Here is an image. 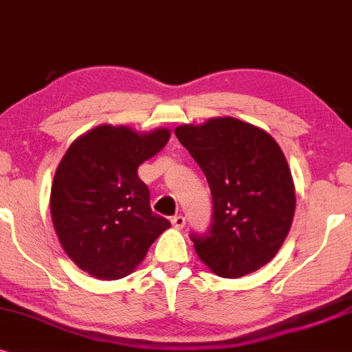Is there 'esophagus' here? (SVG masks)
<instances>
[{
    "label": "esophagus",
    "instance_id": "esophagus-1",
    "mask_svg": "<svg viewBox=\"0 0 352 352\" xmlns=\"http://www.w3.org/2000/svg\"><path fill=\"white\" fill-rule=\"evenodd\" d=\"M185 223H186V220L184 215H175V217H172V225L175 228H184Z\"/></svg>",
    "mask_w": 352,
    "mask_h": 352
}]
</instances>
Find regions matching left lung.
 <instances>
[{
    "label": "left lung",
    "instance_id": "obj_1",
    "mask_svg": "<svg viewBox=\"0 0 352 352\" xmlns=\"http://www.w3.org/2000/svg\"><path fill=\"white\" fill-rule=\"evenodd\" d=\"M212 195L208 233H193L196 254L223 278H238L274 259L292 228L296 195L278 143L233 117L175 129Z\"/></svg>",
    "mask_w": 352,
    "mask_h": 352
}]
</instances>
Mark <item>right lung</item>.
Listing matches in <instances>:
<instances>
[{"label": "right lung", "mask_w": 352, "mask_h": 352, "mask_svg": "<svg viewBox=\"0 0 352 352\" xmlns=\"http://www.w3.org/2000/svg\"><path fill=\"white\" fill-rule=\"evenodd\" d=\"M168 138V129L138 133L127 125H98L60 159L51 186V219L65 254L91 277H127L170 227L151 210L149 190L138 177V167Z\"/></svg>", "instance_id": "right-lung-1"}]
</instances>
